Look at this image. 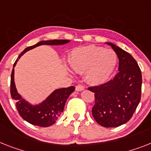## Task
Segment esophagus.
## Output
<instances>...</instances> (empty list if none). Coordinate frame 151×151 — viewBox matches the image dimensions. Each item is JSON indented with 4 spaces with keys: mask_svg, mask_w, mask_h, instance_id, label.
<instances>
[{
    "mask_svg": "<svg viewBox=\"0 0 151 151\" xmlns=\"http://www.w3.org/2000/svg\"><path fill=\"white\" fill-rule=\"evenodd\" d=\"M84 86L83 84H78V85L76 86V91H81L83 90H84Z\"/></svg>",
    "mask_w": 151,
    "mask_h": 151,
    "instance_id": "obj_1",
    "label": "esophagus"
}]
</instances>
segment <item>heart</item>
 Listing matches in <instances>:
<instances>
[{
	"instance_id": "1",
	"label": "heart",
	"mask_w": 151,
	"mask_h": 151,
	"mask_svg": "<svg viewBox=\"0 0 151 151\" xmlns=\"http://www.w3.org/2000/svg\"><path fill=\"white\" fill-rule=\"evenodd\" d=\"M117 57L111 49L90 45L73 50L70 64L75 71L84 72L89 83L98 84L107 81L115 68Z\"/></svg>"
}]
</instances>
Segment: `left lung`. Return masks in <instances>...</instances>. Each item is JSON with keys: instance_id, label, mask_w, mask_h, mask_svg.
I'll list each match as a JSON object with an SVG mask.
<instances>
[{"instance_id": "obj_1", "label": "left lung", "mask_w": 151, "mask_h": 151, "mask_svg": "<svg viewBox=\"0 0 151 151\" xmlns=\"http://www.w3.org/2000/svg\"><path fill=\"white\" fill-rule=\"evenodd\" d=\"M119 59V72L102 84L88 87L94 93L93 118L104 127H116L132 117L141 97L142 74L137 63L129 53L112 43Z\"/></svg>"}]
</instances>
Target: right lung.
<instances>
[{
	"label": "right lung",
	"mask_w": 151,
	"mask_h": 151,
	"mask_svg": "<svg viewBox=\"0 0 151 151\" xmlns=\"http://www.w3.org/2000/svg\"><path fill=\"white\" fill-rule=\"evenodd\" d=\"M69 40H43L40 41L34 46H30L25 48L19 55L15 63L14 64V68L17 62L23 54L31 50L33 48L40 45H60L69 42ZM14 69L13 68L11 76V95L12 99L16 101V107L19 114L21 115L24 120L33 125L47 127L54 124V123L60 116L61 113L64 111V105L67 99L70 95L73 93L75 87L73 86L69 87H64L55 91L49 96L42 103L38 105H33L27 103L21 96L17 93L14 83Z\"/></svg>",
	"instance_id": "1"
}]
</instances>
